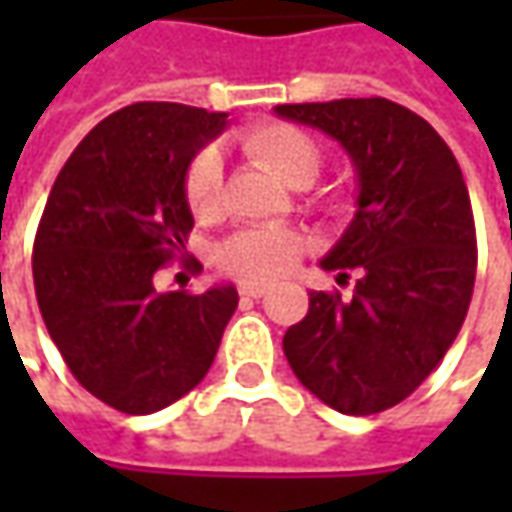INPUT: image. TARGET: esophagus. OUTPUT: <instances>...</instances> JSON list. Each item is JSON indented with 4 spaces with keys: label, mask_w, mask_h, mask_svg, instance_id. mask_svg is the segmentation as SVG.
I'll return each instance as SVG.
<instances>
[{
    "label": "esophagus",
    "mask_w": 512,
    "mask_h": 512,
    "mask_svg": "<svg viewBox=\"0 0 512 512\" xmlns=\"http://www.w3.org/2000/svg\"><path fill=\"white\" fill-rule=\"evenodd\" d=\"M270 287L265 282H242L239 285V296H245V299H262Z\"/></svg>",
    "instance_id": "esophagus-1"
}]
</instances>
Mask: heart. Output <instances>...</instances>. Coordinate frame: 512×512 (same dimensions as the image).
Masks as SVG:
<instances>
[{
  "instance_id": "1",
  "label": "heart",
  "mask_w": 512,
  "mask_h": 512,
  "mask_svg": "<svg viewBox=\"0 0 512 512\" xmlns=\"http://www.w3.org/2000/svg\"><path fill=\"white\" fill-rule=\"evenodd\" d=\"M239 148L250 159L262 162L290 187H307L325 165L322 142L299 125L267 119L239 133ZM182 193L196 219H213L222 199V159L213 148L199 150L187 162L182 176ZM316 207L327 216H342L347 210V196L336 187H322L313 193ZM307 242L302 233L282 225H253L233 233L222 242L216 262L222 270L239 279H279L290 273L305 256Z\"/></svg>"
}]
</instances>
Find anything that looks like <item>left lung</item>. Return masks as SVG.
Listing matches in <instances>:
<instances>
[{
    "instance_id": "obj_1",
    "label": "left lung",
    "mask_w": 512,
    "mask_h": 512,
    "mask_svg": "<svg viewBox=\"0 0 512 512\" xmlns=\"http://www.w3.org/2000/svg\"><path fill=\"white\" fill-rule=\"evenodd\" d=\"M276 113L342 142L359 176V210L322 259L339 282L356 270L353 296L310 290L282 342L287 362L327 407L382 413L439 367L470 307L476 225L462 168L430 122L382 96Z\"/></svg>"
}]
</instances>
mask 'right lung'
<instances>
[{
    "label": "right lung",
    "mask_w": 512,
    "mask_h": 512,
    "mask_svg": "<svg viewBox=\"0 0 512 512\" xmlns=\"http://www.w3.org/2000/svg\"><path fill=\"white\" fill-rule=\"evenodd\" d=\"M227 113L136 102L110 113L59 170L33 242V285L73 379L130 416L179 402L205 379L239 305L233 285L159 293L193 216L182 176Z\"/></svg>",
    "instance_id": "1"
}]
</instances>
